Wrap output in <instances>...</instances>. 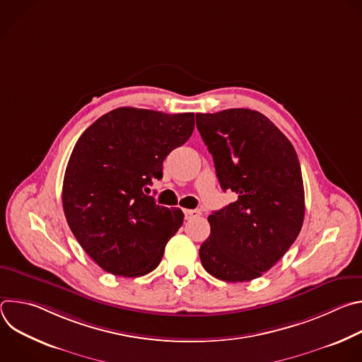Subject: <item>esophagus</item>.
Listing matches in <instances>:
<instances>
[{
	"label": "esophagus",
	"instance_id": "esophagus-1",
	"mask_svg": "<svg viewBox=\"0 0 362 362\" xmlns=\"http://www.w3.org/2000/svg\"><path fill=\"white\" fill-rule=\"evenodd\" d=\"M185 216H186V219L199 218L200 216V211L199 209H185Z\"/></svg>",
	"mask_w": 362,
	"mask_h": 362
}]
</instances>
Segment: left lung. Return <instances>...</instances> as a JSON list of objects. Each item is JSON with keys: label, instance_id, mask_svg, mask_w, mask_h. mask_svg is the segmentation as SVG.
Returning <instances> with one entry per match:
<instances>
[{"label": "left lung", "instance_id": "1", "mask_svg": "<svg viewBox=\"0 0 362 362\" xmlns=\"http://www.w3.org/2000/svg\"><path fill=\"white\" fill-rule=\"evenodd\" d=\"M196 126L214 156L221 187L238 197L208 218L211 236L199 249L202 265L226 282L259 278L286 253L303 223L298 154L255 110L197 113Z\"/></svg>", "mask_w": 362, "mask_h": 362}]
</instances>
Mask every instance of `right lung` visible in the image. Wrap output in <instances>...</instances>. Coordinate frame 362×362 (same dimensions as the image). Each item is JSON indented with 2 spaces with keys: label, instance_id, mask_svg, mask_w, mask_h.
Returning <instances> with one entry per match:
<instances>
[{
  "label": "right lung",
  "instance_id": "add662e5",
  "mask_svg": "<svg viewBox=\"0 0 362 362\" xmlns=\"http://www.w3.org/2000/svg\"><path fill=\"white\" fill-rule=\"evenodd\" d=\"M193 129V113L120 107L77 140L64 175L63 209L73 235L101 269L134 278L160 264L185 216L146 193L153 179L163 177L168 154Z\"/></svg>",
  "mask_w": 362,
  "mask_h": 362
}]
</instances>
